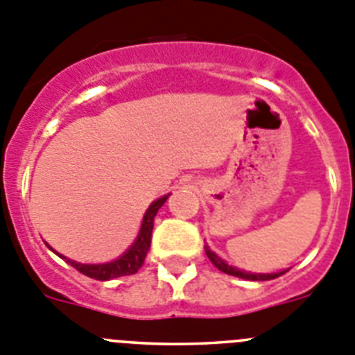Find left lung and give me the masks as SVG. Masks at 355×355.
Segmentation results:
<instances>
[{
    "label": "left lung",
    "instance_id": "left-lung-1",
    "mask_svg": "<svg viewBox=\"0 0 355 355\" xmlns=\"http://www.w3.org/2000/svg\"><path fill=\"white\" fill-rule=\"evenodd\" d=\"M206 250V256L209 258V261L213 263V265L218 268L220 272H224V274H229V275H234V277H241V279H250V281H270V279H275L279 277V275H283L284 272H277V274H250V272H243V270H238V268H234V266H229L227 263L222 261L218 256H216L215 252H211V250L208 249V247H205Z\"/></svg>",
    "mask_w": 355,
    "mask_h": 355
}]
</instances>
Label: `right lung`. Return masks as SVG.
Instances as JSON below:
<instances>
[{"label":"right lung","instance_id":"right-lung-1","mask_svg":"<svg viewBox=\"0 0 355 355\" xmlns=\"http://www.w3.org/2000/svg\"><path fill=\"white\" fill-rule=\"evenodd\" d=\"M168 199V196H163L162 199L155 200L153 205L149 206V209L144 215L142 227H140L139 238L135 240L133 245L122 254L121 258L115 259L112 263H105V265H83V263L71 261V259L64 258L65 261L71 266H74L78 272H81L87 277H92L96 281H108V279L122 277V275H133L140 270V266L144 265V259L147 256V250L150 245V234H153V225H155V216L158 213V209L165 205V200Z\"/></svg>","mask_w":355,"mask_h":355}]
</instances>
